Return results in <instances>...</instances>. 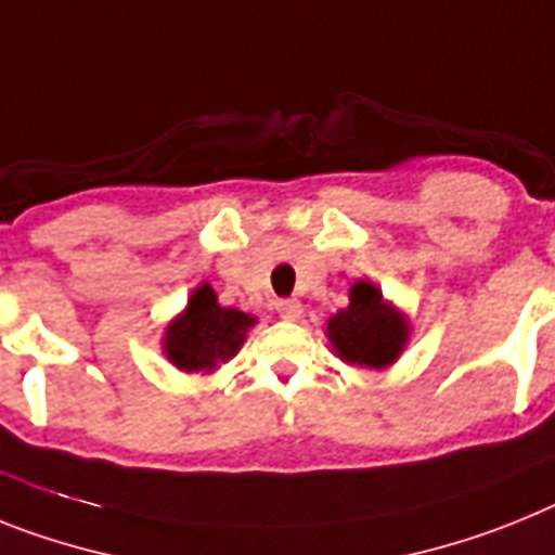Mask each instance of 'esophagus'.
<instances>
[{"label":"esophagus","instance_id":"1","mask_svg":"<svg viewBox=\"0 0 555 555\" xmlns=\"http://www.w3.org/2000/svg\"><path fill=\"white\" fill-rule=\"evenodd\" d=\"M276 313L287 321H299L301 319V301L296 299H279L276 301Z\"/></svg>","mask_w":555,"mask_h":555}]
</instances>
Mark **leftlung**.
<instances>
[{
	"mask_svg": "<svg viewBox=\"0 0 555 555\" xmlns=\"http://www.w3.org/2000/svg\"><path fill=\"white\" fill-rule=\"evenodd\" d=\"M330 352L361 370H389L409 344L406 313L370 279L349 287V305L327 319Z\"/></svg>",
	"mask_w": 555,
	"mask_h": 555,
	"instance_id": "8db88e82",
	"label": "left lung"
}]
</instances>
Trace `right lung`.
Segmentation results:
<instances>
[{"label":"right lung","instance_id":"obj_1","mask_svg":"<svg viewBox=\"0 0 555 555\" xmlns=\"http://www.w3.org/2000/svg\"><path fill=\"white\" fill-rule=\"evenodd\" d=\"M254 324L256 315L242 313L236 307H222L214 287L199 282L183 310L166 324L160 338L163 356L180 372L211 375L240 352Z\"/></svg>","mask_w":555,"mask_h":555}]
</instances>
